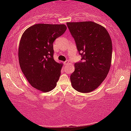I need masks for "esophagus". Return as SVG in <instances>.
Returning a JSON list of instances; mask_svg holds the SVG:
<instances>
[{"label": "esophagus", "instance_id": "34e87169", "mask_svg": "<svg viewBox=\"0 0 131 131\" xmlns=\"http://www.w3.org/2000/svg\"><path fill=\"white\" fill-rule=\"evenodd\" d=\"M68 63H69V61L67 60L66 61H64V64H68Z\"/></svg>", "mask_w": 131, "mask_h": 131}]
</instances>
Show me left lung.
Wrapping results in <instances>:
<instances>
[{"instance_id":"left-lung-1","label":"left lung","mask_w":131,"mask_h":131,"mask_svg":"<svg viewBox=\"0 0 131 131\" xmlns=\"http://www.w3.org/2000/svg\"><path fill=\"white\" fill-rule=\"evenodd\" d=\"M82 58L71 74L73 88L82 93L94 91L106 78L111 66L112 42L103 26L92 21L67 23Z\"/></svg>"}]
</instances>
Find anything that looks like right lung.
Returning <instances> with one entry per match:
<instances>
[{"mask_svg": "<svg viewBox=\"0 0 131 131\" xmlns=\"http://www.w3.org/2000/svg\"><path fill=\"white\" fill-rule=\"evenodd\" d=\"M66 30L64 25L36 24L23 34L18 49L19 66L33 88L47 92L56 87L62 64L53 59V43Z\"/></svg>", "mask_w": 131, "mask_h": 131, "instance_id": "right-lung-1", "label": "right lung"}]
</instances>
